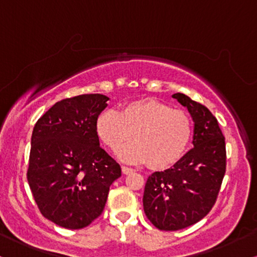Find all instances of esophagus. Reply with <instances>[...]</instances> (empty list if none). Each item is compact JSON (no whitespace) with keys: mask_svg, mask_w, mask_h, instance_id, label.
<instances>
[{"mask_svg":"<svg viewBox=\"0 0 257 257\" xmlns=\"http://www.w3.org/2000/svg\"><path fill=\"white\" fill-rule=\"evenodd\" d=\"M135 170L132 169V168H128V167H122V173L124 174V175H131V174L134 173Z\"/></svg>","mask_w":257,"mask_h":257,"instance_id":"34e87169","label":"esophagus"}]
</instances>
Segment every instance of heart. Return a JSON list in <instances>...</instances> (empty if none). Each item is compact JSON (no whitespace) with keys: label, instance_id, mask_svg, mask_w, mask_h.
<instances>
[{"label":"heart","instance_id":"1","mask_svg":"<svg viewBox=\"0 0 257 257\" xmlns=\"http://www.w3.org/2000/svg\"><path fill=\"white\" fill-rule=\"evenodd\" d=\"M99 140L117 152L134 133L135 141L118 152L120 161L143 164L155 170L174 166L184 157L193 135L191 117L182 110L155 99L126 102L120 112L102 111L96 117Z\"/></svg>","mask_w":257,"mask_h":257}]
</instances>
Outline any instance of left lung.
I'll use <instances>...</instances> for the list:
<instances>
[{
	"mask_svg": "<svg viewBox=\"0 0 257 257\" xmlns=\"http://www.w3.org/2000/svg\"><path fill=\"white\" fill-rule=\"evenodd\" d=\"M194 122L193 149L164 172L149 176L144 211L162 231L192 226L211 210L226 172V145L217 119L204 105L173 94Z\"/></svg>",
	"mask_w": 257,
	"mask_h": 257,
	"instance_id": "obj_1",
	"label": "left lung"
}]
</instances>
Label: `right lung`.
I'll return each instance as SVG.
<instances>
[{"mask_svg":"<svg viewBox=\"0 0 257 257\" xmlns=\"http://www.w3.org/2000/svg\"><path fill=\"white\" fill-rule=\"evenodd\" d=\"M108 98L83 94L58 101L37 120L28 181L46 219L69 229L90 225L104 210L120 167L100 147L96 117Z\"/></svg>","mask_w":257,"mask_h":257,"instance_id":"add662e5","label":"right lung"}]
</instances>
